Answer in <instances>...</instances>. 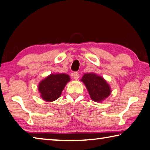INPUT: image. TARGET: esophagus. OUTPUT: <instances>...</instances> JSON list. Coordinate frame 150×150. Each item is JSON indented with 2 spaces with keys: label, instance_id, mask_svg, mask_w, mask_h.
Instances as JSON below:
<instances>
[{
  "label": "esophagus",
  "instance_id": "1",
  "mask_svg": "<svg viewBox=\"0 0 150 150\" xmlns=\"http://www.w3.org/2000/svg\"><path fill=\"white\" fill-rule=\"evenodd\" d=\"M72 76H73V78H74V79H78L79 76V75L78 73V72H75L73 73Z\"/></svg>",
  "mask_w": 150,
  "mask_h": 150
}]
</instances>
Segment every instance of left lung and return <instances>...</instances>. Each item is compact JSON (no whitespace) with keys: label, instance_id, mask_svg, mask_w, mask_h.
Segmentation results:
<instances>
[{"label":"left lung","instance_id":"obj_1","mask_svg":"<svg viewBox=\"0 0 150 150\" xmlns=\"http://www.w3.org/2000/svg\"><path fill=\"white\" fill-rule=\"evenodd\" d=\"M80 81L83 83L91 98L95 102H102L111 93L109 84L102 76L95 73H85Z\"/></svg>","mask_w":150,"mask_h":150}]
</instances>
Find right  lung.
Masks as SVG:
<instances>
[{
	"mask_svg": "<svg viewBox=\"0 0 150 150\" xmlns=\"http://www.w3.org/2000/svg\"><path fill=\"white\" fill-rule=\"evenodd\" d=\"M70 81L69 75L65 73L50 74L39 83L40 96L45 102H54L60 97L63 88Z\"/></svg>",
	"mask_w": 150,
	"mask_h": 150,
	"instance_id": "obj_1",
	"label": "right lung"
}]
</instances>
